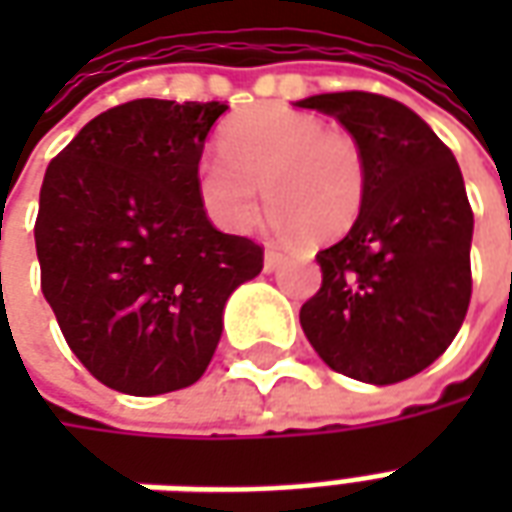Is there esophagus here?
I'll list each match as a JSON object with an SVG mask.
<instances>
[{
    "instance_id": "obj_1",
    "label": "esophagus",
    "mask_w": 512,
    "mask_h": 512,
    "mask_svg": "<svg viewBox=\"0 0 512 512\" xmlns=\"http://www.w3.org/2000/svg\"><path fill=\"white\" fill-rule=\"evenodd\" d=\"M279 263H282V252H277V249H266V255H263V268H266L268 274L277 271Z\"/></svg>"
}]
</instances>
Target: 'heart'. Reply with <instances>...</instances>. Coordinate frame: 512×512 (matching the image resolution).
I'll return each mask as SVG.
<instances>
[{"instance_id":"1","label":"heart","mask_w":512,"mask_h":512,"mask_svg":"<svg viewBox=\"0 0 512 512\" xmlns=\"http://www.w3.org/2000/svg\"><path fill=\"white\" fill-rule=\"evenodd\" d=\"M222 156L197 167V191L213 222L244 233L266 200L288 235L334 241L359 219L367 197L365 156L321 117L285 104H260L227 120Z\"/></svg>"}]
</instances>
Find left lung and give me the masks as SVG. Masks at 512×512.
<instances>
[{
    "instance_id": "obj_1",
    "label": "left lung",
    "mask_w": 512,
    "mask_h": 512,
    "mask_svg": "<svg viewBox=\"0 0 512 512\" xmlns=\"http://www.w3.org/2000/svg\"><path fill=\"white\" fill-rule=\"evenodd\" d=\"M334 117L367 167L365 208L321 249V290L299 312L326 365L365 384H397L433 365L472 299L474 216L450 147L406 104L376 93L296 101Z\"/></svg>"
}]
</instances>
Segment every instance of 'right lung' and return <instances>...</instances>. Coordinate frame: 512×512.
<instances>
[{
	"label": "right lung",
	"instance_id": "obj_1",
	"mask_svg": "<svg viewBox=\"0 0 512 512\" xmlns=\"http://www.w3.org/2000/svg\"><path fill=\"white\" fill-rule=\"evenodd\" d=\"M227 104L139 98L90 120L46 169L40 288L76 359L136 397L200 381L224 304L263 249L205 216L197 167Z\"/></svg>",
	"mask_w": 512,
	"mask_h": 512
}]
</instances>
